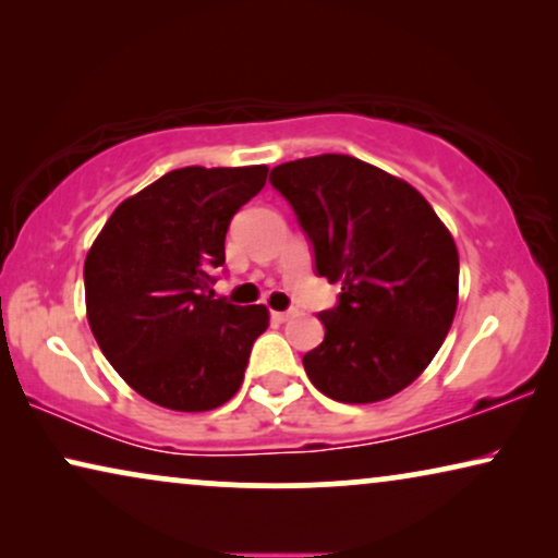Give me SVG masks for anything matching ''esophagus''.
Returning <instances> with one entry per match:
<instances>
[{
	"mask_svg": "<svg viewBox=\"0 0 558 558\" xmlns=\"http://www.w3.org/2000/svg\"><path fill=\"white\" fill-rule=\"evenodd\" d=\"M296 315L294 310H284V312H271V317L277 319V323H287V319H292Z\"/></svg>",
	"mask_w": 558,
	"mask_h": 558,
	"instance_id": "esophagus-1",
	"label": "esophagus"
}]
</instances>
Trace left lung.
Returning a JSON list of instances; mask_svg holds the SVG:
<instances>
[{
  "mask_svg": "<svg viewBox=\"0 0 558 558\" xmlns=\"http://www.w3.org/2000/svg\"><path fill=\"white\" fill-rule=\"evenodd\" d=\"M269 182L312 243L317 277L338 281L319 312L325 340L302 357L317 391L373 403L418 378L452 327L460 256L409 182L348 155L274 167Z\"/></svg>",
  "mask_w": 558,
  "mask_h": 558,
  "instance_id": "left-lung-1",
  "label": "left lung"
}]
</instances>
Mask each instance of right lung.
I'll return each mask as SVG.
<instances>
[{
	"label": "right lung",
	"instance_id": "right-lung-1",
	"mask_svg": "<svg viewBox=\"0 0 558 558\" xmlns=\"http://www.w3.org/2000/svg\"><path fill=\"white\" fill-rule=\"evenodd\" d=\"M266 167H182L111 213L83 266L88 325L113 371L157 407L208 411L241 388L264 304L213 300L231 218Z\"/></svg>",
	"mask_w": 558,
	"mask_h": 558
}]
</instances>
